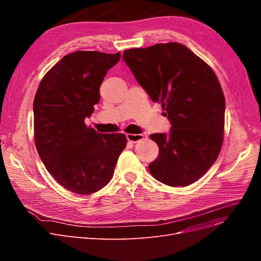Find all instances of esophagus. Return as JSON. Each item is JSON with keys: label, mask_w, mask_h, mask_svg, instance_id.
Segmentation results:
<instances>
[{"label": "esophagus", "mask_w": 261, "mask_h": 261, "mask_svg": "<svg viewBox=\"0 0 261 261\" xmlns=\"http://www.w3.org/2000/svg\"><path fill=\"white\" fill-rule=\"evenodd\" d=\"M144 138H145L144 134H132V133H128V134H127V140H128V142L133 143V144H135V143H138V142L144 140Z\"/></svg>", "instance_id": "34e87169"}]
</instances>
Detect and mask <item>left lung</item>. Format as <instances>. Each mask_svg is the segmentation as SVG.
<instances>
[{
    "mask_svg": "<svg viewBox=\"0 0 261 261\" xmlns=\"http://www.w3.org/2000/svg\"><path fill=\"white\" fill-rule=\"evenodd\" d=\"M122 58L171 122L168 135H150L160 150L150 173L172 187L195 183L216 162L224 139L225 98L213 68L176 42L126 49Z\"/></svg>",
    "mask_w": 261,
    "mask_h": 261,
    "instance_id": "left-lung-1",
    "label": "left lung"
}]
</instances>
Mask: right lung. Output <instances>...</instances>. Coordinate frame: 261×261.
I'll return each instance as SVG.
<instances>
[{"instance_id": "obj_1", "label": "right lung", "mask_w": 261, "mask_h": 261, "mask_svg": "<svg viewBox=\"0 0 261 261\" xmlns=\"http://www.w3.org/2000/svg\"><path fill=\"white\" fill-rule=\"evenodd\" d=\"M120 53L77 50L55 64L40 81L34 99L37 151L65 189L90 195L112 179L125 134H101L85 122L99 102V87Z\"/></svg>"}]
</instances>
